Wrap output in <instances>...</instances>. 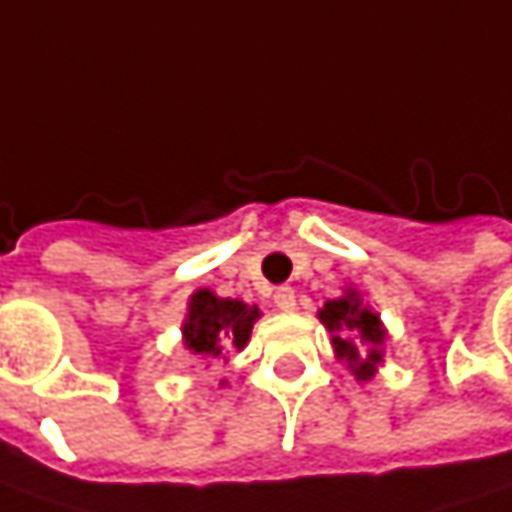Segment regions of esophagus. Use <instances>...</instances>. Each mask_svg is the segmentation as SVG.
Instances as JSON below:
<instances>
[{"label": "esophagus", "mask_w": 512, "mask_h": 512, "mask_svg": "<svg viewBox=\"0 0 512 512\" xmlns=\"http://www.w3.org/2000/svg\"><path fill=\"white\" fill-rule=\"evenodd\" d=\"M275 306L278 309H283V312H292L295 309V289L292 286H278L275 289Z\"/></svg>", "instance_id": "obj_1"}]
</instances>
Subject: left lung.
Returning <instances> with one entry per match:
<instances>
[{
	"label": "left lung",
	"instance_id": "left-lung-1",
	"mask_svg": "<svg viewBox=\"0 0 512 512\" xmlns=\"http://www.w3.org/2000/svg\"><path fill=\"white\" fill-rule=\"evenodd\" d=\"M321 321L329 332H335L332 344H335L338 358H344L358 381H369L375 375V367L381 364V344H384V329H381L378 315L364 309L355 292H346L344 298L329 300L323 306ZM349 331L362 332V340L368 344L367 353H361L354 346L348 338Z\"/></svg>",
	"mask_w": 512,
	"mask_h": 512
}]
</instances>
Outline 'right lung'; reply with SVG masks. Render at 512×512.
<instances>
[{"label":"right lung","mask_w":512,"mask_h":512,"mask_svg":"<svg viewBox=\"0 0 512 512\" xmlns=\"http://www.w3.org/2000/svg\"><path fill=\"white\" fill-rule=\"evenodd\" d=\"M257 318V306H246L243 300L217 298L209 289H200L191 295L183 338L200 358H226L229 349L246 346Z\"/></svg>","instance_id":"obj_1"}]
</instances>
